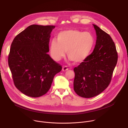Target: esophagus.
<instances>
[{"instance_id":"esophagus-1","label":"esophagus","mask_w":128,"mask_h":128,"mask_svg":"<svg viewBox=\"0 0 128 128\" xmlns=\"http://www.w3.org/2000/svg\"><path fill=\"white\" fill-rule=\"evenodd\" d=\"M68 70V68L67 67V66H64L63 68H62V70L64 71H66Z\"/></svg>"}]
</instances>
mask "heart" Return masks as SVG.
Here are the masks:
<instances>
[{
	"instance_id": "heart-1",
	"label": "heart",
	"mask_w": 128,
	"mask_h": 128,
	"mask_svg": "<svg viewBox=\"0 0 128 128\" xmlns=\"http://www.w3.org/2000/svg\"><path fill=\"white\" fill-rule=\"evenodd\" d=\"M93 35L88 32L77 30L61 31L57 36V41L53 40L50 50L52 58L56 61L65 57V52L70 60L80 63L89 56L95 45Z\"/></svg>"
}]
</instances>
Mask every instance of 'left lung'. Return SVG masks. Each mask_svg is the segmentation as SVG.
Masks as SVG:
<instances>
[{
  "label": "left lung",
  "instance_id": "1",
  "mask_svg": "<svg viewBox=\"0 0 128 128\" xmlns=\"http://www.w3.org/2000/svg\"><path fill=\"white\" fill-rule=\"evenodd\" d=\"M93 25L97 35L94 50L74 69V90L78 96L86 98L95 97L107 88L118 59L116 46L110 36Z\"/></svg>",
  "mask_w": 128,
  "mask_h": 128
}]
</instances>
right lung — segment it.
I'll return each instance as SVG.
<instances>
[{
  "label": "right lung",
  "mask_w": 128,
  "mask_h": 128,
  "mask_svg": "<svg viewBox=\"0 0 128 128\" xmlns=\"http://www.w3.org/2000/svg\"><path fill=\"white\" fill-rule=\"evenodd\" d=\"M52 25H32L14 39L8 57L14 83L24 94L39 97L50 90L54 76L62 66L52 60L49 52Z\"/></svg>",
  "instance_id": "obj_1"
}]
</instances>
